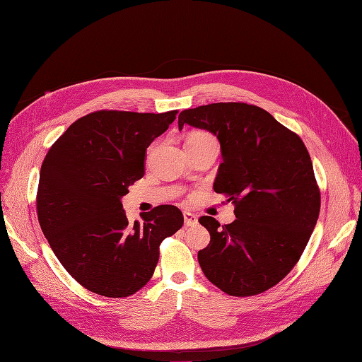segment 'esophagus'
Returning <instances> with one entry per match:
<instances>
[{"label": "esophagus", "mask_w": 362, "mask_h": 362, "mask_svg": "<svg viewBox=\"0 0 362 362\" xmlns=\"http://www.w3.org/2000/svg\"><path fill=\"white\" fill-rule=\"evenodd\" d=\"M183 218H185V226H186V227L198 224V217H197L194 213L185 211V213H183Z\"/></svg>", "instance_id": "esophagus-1"}]
</instances>
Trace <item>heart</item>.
<instances>
[{"mask_svg":"<svg viewBox=\"0 0 362 362\" xmlns=\"http://www.w3.org/2000/svg\"><path fill=\"white\" fill-rule=\"evenodd\" d=\"M201 135H206V133H195V135H192V136H201ZM192 136H189V138H192Z\"/></svg>","mask_w":362,"mask_h":362,"instance_id":"heart-1","label":"heart"}]
</instances>
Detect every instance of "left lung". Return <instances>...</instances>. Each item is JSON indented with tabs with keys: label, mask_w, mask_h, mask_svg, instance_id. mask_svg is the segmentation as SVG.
I'll use <instances>...</instances> for the list:
<instances>
[{
	"label": "left lung",
	"mask_w": 362,
	"mask_h": 362,
	"mask_svg": "<svg viewBox=\"0 0 362 362\" xmlns=\"http://www.w3.org/2000/svg\"><path fill=\"white\" fill-rule=\"evenodd\" d=\"M211 132L223 163L214 191L235 205L236 220L199 223L211 240L198 252L205 277L227 295L252 296L273 288L295 267L320 214V191L308 151L270 112L245 103H217L179 114Z\"/></svg>",
	"instance_id": "8db88e82"
}]
</instances>
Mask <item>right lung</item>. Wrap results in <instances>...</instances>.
<instances>
[{
	"label": "right lung",
	"instance_id": "add662e5",
	"mask_svg": "<svg viewBox=\"0 0 362 362\" xmlns=\"http://www.w3.org/2000/svg\"><path fill=\"white\" fill-rule=\"evenodd\" d=\"M177 111H95L54 142L41 165L36 208L41 229L69 274L108 298L138 292L154 274L160 243L183 226L175 205L129 224L122 198L145 175V152Z\"/></svg>",
	"mask_w": 362,
	"mask_h": 362
}]
</instances>
